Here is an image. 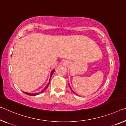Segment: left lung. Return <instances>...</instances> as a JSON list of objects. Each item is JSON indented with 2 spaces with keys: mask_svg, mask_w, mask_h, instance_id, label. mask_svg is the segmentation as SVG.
Here are the masks:
<instances>
[{
  "mask_svg": "<svg viewBox=\"0 0 126 126\" xmlns=\"http://www.w3.org/2000/svg\"><path fill=\"white\" fill-rule=\"evenodd\" d=\"M74 92V93H75V92Z\"/></svg>",
  "mask_w": 126,
  "mask_h": 126,
  "instance_id": "obj_1",
  "label": "left lung"
}]
</instances>
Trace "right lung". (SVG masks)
<instances>
[{"instance_id":"obj_1","label":"right lung","mask_w":126,"mask_h":126,"mask_svg":"<svg viewBox=\"0 0 126 126\" xmlns=\"http://www.w3.org/2000/svg\"><path fill=\"white\" fill-rule=\"evenodd\" d=\"M54 71H55V70H53L52 71V72H51V77H50V79H49V82H50V79H51V77H52V74H53V72H54ZM49 83H48L47 86H46V87L43 89V90L41 91H40L39 93H37V94H30V93H27V92H24V93H25V94H28V95H29V96H36V95H38V94H42V93H43V92H44V91H45V90H46V89H47V88L48 87V85H49Z\"/></svg>"}]
</instances>
